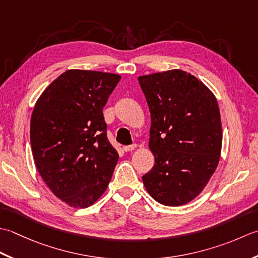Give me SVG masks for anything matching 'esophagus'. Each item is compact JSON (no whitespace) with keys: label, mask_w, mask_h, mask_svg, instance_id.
I'll list each match as a JSON object with an SVG mask.
<instances>
[{"label":"esophagus","mask_w":258,"mask_h":258,"mask_svg":"<svg viewBox=\"0 0 258 258\" xmlns=\"http://www.w3.org/2000/svg\"><path fill=\"white\" fill-rule=\"evenodd\" d=\"M137 145H130V146H123V151L128 152V151H133L136 149Z\"/></svg>","instance_id":"1"}]
</instances>
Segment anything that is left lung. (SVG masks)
I'll use <instances>...</instances> for the list:
<instances>
[{"label": "left lung", "mask_w": 258, "mask_h": 258, "mask_svg": "<svg viewBox=\"0 0 258 258\" xmlns=\"http://www.w3.org/2000/svg\"><path fill=\"white\" fill-rule=\"evenodd\" d=\"M148 103L152 169L146 190L165 206L194 201L218 166L223 130L215 94L195 76L179 69L138 77Z\"/></svg>", "instance_id": "left-lung-1"}]
</instances>
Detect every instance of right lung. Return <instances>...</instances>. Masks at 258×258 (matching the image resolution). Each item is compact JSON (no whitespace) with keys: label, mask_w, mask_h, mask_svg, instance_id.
I'll list each match as a JSON object with an SVG mask.
<instances>
[{"label":"right lung","mask_w":258,"mask_h":258,"mask_svg":"<svg viewBox=\"0 0 258 258\" xmlns=\"http://www.w3.org/2000/svg\"><path fill=\"white\" fill-rule=\"evenodd\" d=\"M119 75L71 69L36 100L31 115L33 159L51 191L87 208L107 190L119 155L107 138L102 109Z\"/></svg>","instance_id":"1"}]
</instances>
